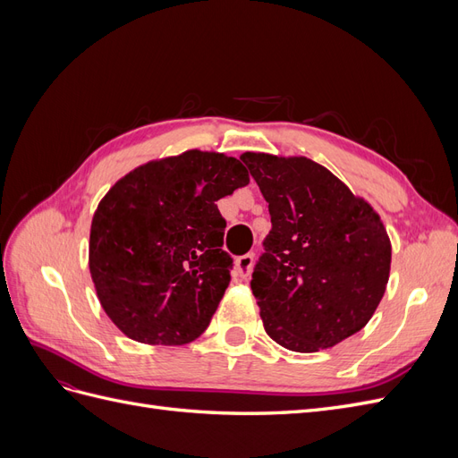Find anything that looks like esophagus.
I'll list each match as a JSON object with an SVG mask.
<instances>
[{
    "instance_id": "obj_1",
    "label": "esophagus",
    "mask_w": 458,
    "mask_h": 458,
    "mask_svg": "<svg viewBox=\"0 0 458 458\" xmlns=\"http://www.w3.org/2000/svg\"><path fill=\"white\" fill-rule=\"evenodd\" d=\"M252 266H254V254H244V256L237 258V261H234V267H237V276H241V279H246V276L250 275V271H252Z\"/></svg>"
}]
</instances>
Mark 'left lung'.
Segmentation results:
<instances>
[{"label":"left lung","instance_id":"8db88e82","mask_svg":"<svg viewBox=\"0 0 458 458\" xmlns=\"http://www.w3.org/2000/svg\"><path fill=\"white\" fill-rule=\"evenodd\" d=\"M269 202L271 231L252 273L267 335L311 353L361 330L386 293L392 244L378 214L310 158L244 152Z\"/></svg>","mask_w":458,"mask_h":458}]
</instances>
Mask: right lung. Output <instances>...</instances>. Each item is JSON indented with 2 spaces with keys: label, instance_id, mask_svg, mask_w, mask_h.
I'll return each mask as SVG.
<instances>
[{
  "label": "right lung",
  "instance_id": "obj_1",
  "mask_svg": "<svg viewBox=\"0 0 458 458\" xmlns=\"http://www.w3.org/2000/svg\"><path fill=\"white\" fill-rule=\"evenodd\" d=\"M250 182L219 152L187 150L130 172L97 206L89 271L113 323L135 342L199 338L231 281L217 200Z\"/></svg>",
  "mask_w": 458,
  "mask_h": 458
}]
</instances>
